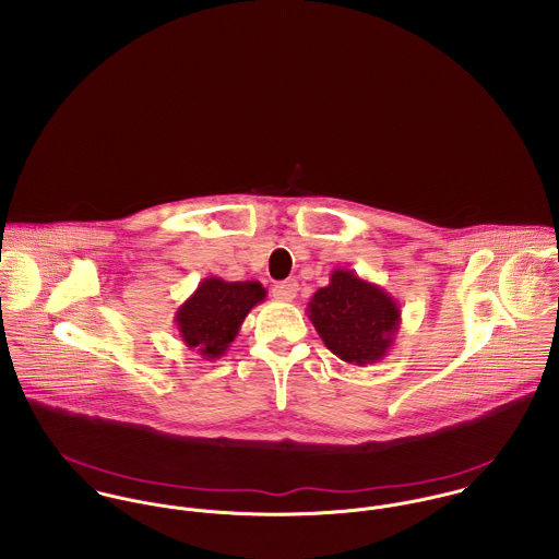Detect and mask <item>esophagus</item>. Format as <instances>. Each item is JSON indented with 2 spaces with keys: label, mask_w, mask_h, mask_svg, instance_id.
<instances>
[{
  "label": "esophagus",
  "mask_w": 559,
  "mask_h": 559,
  "mask_svg": "<svg viewBox=\"0 0 559 559\" xmlns=\"http://www.w3.org/2000/svg\"><path fill=\"white\" fill-rule=\"evenodd\" d=\"M299 293V284L297 280H286V282H280L273 286V297L277 301H293Z\"/></svg>",
  "instance_id": "obj_1"
}]
</instances>
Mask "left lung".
I'll list each match as a JSON object with an SVG mask.
<instances>
[{"label":"left lung","instance_id":"obj_1","mask_svg":"<svg viewBox=\"0 0 559 559\" xmlns=\"http://www.w3.org/2000/svg\"><path fill=\"white\" fill-rule=\"evenodd\" d=\"M308 319L324 346L350 366L383 359L400 329V306L381 286L335 269L308 304Z\"/></svg>","mask_w":559,"mask_h":559}]
</instances>
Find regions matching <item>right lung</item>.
I'll return each mask as SVG.
<instances>
[{
    "mask_svg": "<svg viewBox=\"0 0 559 559\" xmlns=\"http://www.w3.org/2000/svg\"><path fill=\"white\" fill-rule=\"evenodd\" d=\"M266 288L260 282H226L206 277L176 310L180 340L204 359H219L239 335L245 317L262 304Z\"/></svg>",
    "mask_w": 559,
    "mask_h": 559,
    "instance_id": "obj_1",
    "label": "right lung"
}]
</instances>
